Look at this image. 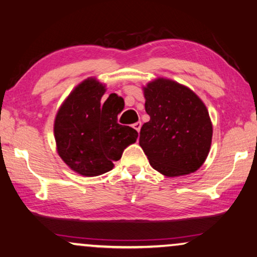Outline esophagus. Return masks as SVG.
<instances>
[{
  "instance_id": "obj_1",
  "label": "esophagus",
  "mask_w": 257,
  "mask_h": 257,
  "mask_svg": "<svg viewBox=\"0 0 257 257\" xmlns=\"http://www.w3.org/2000/svg\"><path fill=\"white\" fill-rule=\"evenodd\" d=\"M141 125H142V123L141 122H135L134 124H133V128L135 129V131H138V133H140V131H141Z\"/></svg>"
}]
</instances>
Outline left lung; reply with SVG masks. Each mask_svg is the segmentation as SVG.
Listing matches in <instances>:
<instances>
[{
	"mask_svg": "<svg viewBox=\"0 0 257 257\" xmlns=\"http://www.w3.org/2000/svg\"><path fill=\"white\" fill-rule=\"evenodd\" d=\"M150 119L140 146L150 166L164 176L196 172L209 154L213 124L202 100L186 85L159 77L143 87Z\"/></svg>",
	"mask_w": 257,
	"mask_h": 257,
	"instance_id": "left-lung-1",
	"label": "left lung"
}]
</instances>
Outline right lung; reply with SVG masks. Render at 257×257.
Wrapping results in <instances>:
<instances>
[{
    "mask_svg": "<svg viewBox=\"0 0 257 257\" xmlns=\"http://www.w3.org/2000/svg\"><path fill=\"white\" fill-rule=\"evenodd\" d=\"M95 77L82 81L57 110L54 136L61 159L82 176H98L114 168L123 150L136 142L138 132L117 123L124 101Z\"/></svg>",
    "mask_w": 257,
    "mask_h": 257,
    "instance_id": "add662e5",
    "label": "right lung"
}]
</instances>
